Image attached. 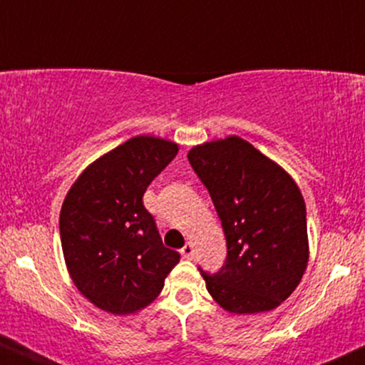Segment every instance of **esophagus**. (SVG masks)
Returning <instances> with one entry per match:
<instances>
[{"label":"esophagus","mask_w":365,"mask_h":365,"mask_svg":"<svg viewBox=\"0 0 365 365\" xmlns=\"http://www.w3.org/2000/svg\"><path fill=\"white\" fill-rule=\"evenodd\" d=\"M180 253H182L185 258H192V257H194V245L187 243L185 247L180 250Z\"/></svg>","instance_id":"34e87169"}]
</instances>
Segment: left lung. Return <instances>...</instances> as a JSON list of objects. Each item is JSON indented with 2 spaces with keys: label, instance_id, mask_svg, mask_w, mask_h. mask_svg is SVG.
<instances>
[{
  "label": "left lung",
  "instance_id": "1",
  "mask_svg": "<svg viewBox=\"0 0 365 365\" xmlns=\"http://www.w3.org/2000/svg\"><path fill=\"white\" fill-rule=\"evenodd\" d=\"M187 158L207 187L227 243L222 269L200 270L209 294L230 313L275 309L299 285L309 260L299 187L238 135L194 146Z\"/></svg>",
  "mask_w": 365,
  "mask_h": 365
}]
</instances>
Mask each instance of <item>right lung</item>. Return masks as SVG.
Returning a JSON list of instances; mask_svg holds the SVG:
<instances>
[{"instance_id": "1", "label": "right lung", "mask_w": 365, "mask_h": 365, "mask_svg": "<svg viewBox=\"0 0 365 365\" xmlns=\"http://www.w3.org/2000/svg\"><path fill=\"white\" fill-rule=\"evenodd\" d=\"M177 153L173 140L135 135L88 165L69 188L59 216L64 262L96 308L138 313L160 296L180 262L143 205L148 185Z\"/></svg>"}]
</instances>
